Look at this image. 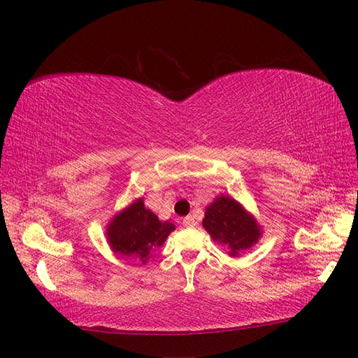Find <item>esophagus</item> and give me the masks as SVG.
<instances>
[{"instance_id":"obj_1","label":"esophagus","mask_w":358,"mask_h":358,"mask_svg":"<svg viewBox=\"0 0 358 358\" xmlns=\"http://www.w3.org/2000/svg\"><path fill=\"white\" fill-rule=\"evenodd\" d=\"M182 224H183V227H194L197 222H196V220L192 218V216H185V218H183V221H182Z\"/></svg>"}]
</instances>
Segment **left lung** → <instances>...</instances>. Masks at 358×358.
Returning a JSON list of instances; mask_svg holds the SVG:
<instances>
[{"label": "left lung", "mask_w": 358, "mask_h": 358, "mask_svg": "<svg viewBox=\"0 0 358 358\" xmlns=\"http://www.w3.org/2000/svg\"><path fill=\"white\" fill-rule=\"evenodd\" d=\"M203 227L215 242L229 249L230 255L249 249L259 239V227L251 215L231 197H218L204 213Z\"/></svg>", "instance_id": "8db88e82"}]
</instances>
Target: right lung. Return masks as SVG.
Masks as SVG:
<instances>
[{
    "label": "right lung",
    "mask_w": 358,
    "mask_h": 358,
    "mask_svg": "<svg viewBox=\"0 0 358 358\" xmlns=\"http://www.w3.org/2000/svg\"><path fill=\"white\" fill-rule=\"evenodd\" d=\"M173 230L175 225L161 222L154 212L145 208L143 200H137L115 216L107 229V239L119 255L145 263Z\"/></svg>",
    "instance_id": "add662e5"
}]
</instances>
